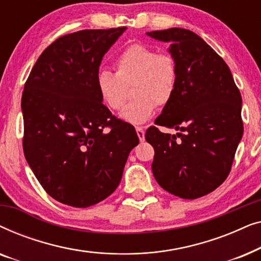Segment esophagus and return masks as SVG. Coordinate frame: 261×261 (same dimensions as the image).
<instances>
[{
    "label": "esophagus",
    "mask_w": 261,
    "mask_h": 261,
    "mask_svg": "<svg viewBox=\"0 0 261 261\" xmlns=\"http://www.w3.org/2000/svg\"><path fill=\"white\" fill-rule=\"evenodd\" d=\"M137 134L139 137V140L144 141L145 140V130L142 127H137Z\"/></svg>",
    "instance_id": "34e87169"
}]
</instances>
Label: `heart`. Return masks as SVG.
I'll use <instances>...</instances> for the list:
<instances>
[{"label": "heart", "instance_id": "heart-1", "mask_svg": "<svg viewBox=\"0 0 261 261\" xmlns=\"http://www.w3.org/2000/svg\"><path fill=\"white\" fill-rule=\"evenodd\" d=\"M116 73L98 70L96 88L103 102L113 110L123 108L127 85L133 83L134 99L122 110L120 117L128 123L140 126L151 119L158 106H166L178 87V64L170 53H159L144 44L127 46L115 59Z\"/></svg>", "mask_w": 261, "mask_h": 261}]
</instances>
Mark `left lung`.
<instances>
[{"instance_id":"8db88e82","label":"left lung","mask_w":261,"mask_h":261,"mask_svg":"<svg viewBox=\"0 0 261 261\" xmlns=\"http://www.w3.org/2000/svg\"><path fill=\"white\" fill-rule=\"evenodd\" d=\"M146 34L170 42L167 51L179 71L176 94L155 120L178 133L151 127L145 134L154 148L153 176L170 194L202 197L229 174L244 133L240 91L224 60L194 32L170 28Z\"/></svg>"}]
</instances>
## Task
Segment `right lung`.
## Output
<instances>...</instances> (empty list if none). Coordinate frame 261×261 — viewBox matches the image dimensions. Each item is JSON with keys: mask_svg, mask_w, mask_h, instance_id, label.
I'll return each mask as SVG.
<instances>
[{"mask_svg": "<svg viewBox=\"0 0 261 261\" xmlns=\"http://www.w3.org/2000/svg\"><path fill=\"white\" fill-rule=\"evenodd\" d=\"M126 30L64 35L41 53L24 84V156L63 204L87 208L112 195L139 144L134 127L103 105L95 82L102 58Z\"/></svg>", "mask_w": 261, "mask_h": 261, "instance_id": "right-lung-1", "label": "right lung"}]
</instances>
